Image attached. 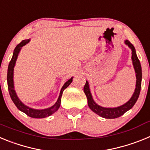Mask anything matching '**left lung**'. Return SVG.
Wrapping results in <instances>:
<instances>
[{
	"instance_id": "left-lung-1",
	"label": "left lung",
	"mask_w": 150,
	"mask_h": 150,
	"mask_svg": "<svg viewBox=\"0 0 150 150\" xmlns=\"http://www.w3.org/2000/svg\"><path fill=\"white\" fill-rule=\"evenodd\" d=\"M125 43L128 45V47L132 50V63H133L135 73H136V79H137V80H136V88H135L134 92L131 99L128 102H126L125 104L120 106V107H113V108L103 107L99 106L98 104H97L94 101L89 89L88 83L87 81L85 84L84 88H83L85 94H86L87 99H88V105L90 109L94 112H95L96 114L99 115V116L103 118H105V119H116V118L122 116L125 112H127V111L129 110L130 109H132L133 107V106L134 105L136 101L138 99L139 95H140V88H141V80H142V70H141L140 62L139 61L138 58H137L136 51H135V49L133 45L130 43V41L128 40L125 41Z\"/></svg>"
}]
</instances>
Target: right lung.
<instances>
[{"label":"right lung","instance_id":"1","mask_svg":"<svg viewBox=\"0 0 150 150\" xmlns=\"http://www.w3.org/2000/svg\"><path fill=\"white\" fill-rule=\"evenodd\" d=\"M30 40H22L19 44L17 45L16 46L15 50L13 51V57H12L11 61L10 62L9 66H8V71H7V86H8V90H9V93H10V98H11L12 100L13 103L15 104L16 107L18 110L22 112H25L26 115H28L30 117L32 118H37V119H41V118H45L47 116H51L52 114H53L54 112H56L59 110V107L61 104V99H62V93H63L64 90L69 85L72 83L73 77L71 79H68L66 82L64 86H62V89L60 91V95H59V98L55 102V104L53 106H52L51 107H49L47 109H43V110H35L33 108L28 107V106L25 105V104L18 99V96L16 95L15 90H14V84H13V71H14V67H15L16 62L18 58V53L20 52L21 49L23 46L27 44L28 43Z\"/></svg>","mask_w":150,"mask_h":150}]
</instances>
